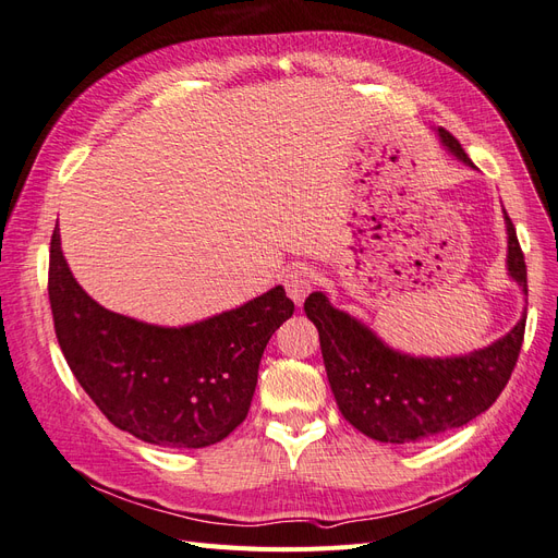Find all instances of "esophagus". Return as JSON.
<instances>
[{
	"instance_id": "34e87169",
	"label": "esophagus",
	"mask_w": 558,
	"mask_h": 558,
	"mask_svg": "<svg viewBox=\"0 0 558 558\" xmlns=\"http://www.w3.org/2000/svg\"><path fill=\"white\" fill-rule=\"evenodd\" d=\"M283 286H286V293H289V298L295 302V305H300V302L310 295L312 286H314V269L300 267V265L291 267L289 272H286Z\"/></svg>"
}]
</instances>
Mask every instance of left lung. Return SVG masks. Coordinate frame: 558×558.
Returning a JSON list of instances; mask_svg holds the SVG:
<instances>
[{
  "label": "left lung",
  "mask_w": 558,
  "mask_h": 558,
  "mask_svg": "<svg viewBox=\"0 0 558 558\" xmlns=\"http://www.w3.org/2000/svg\"><path fill=\"white\" fill-rule=\"evenodd\" d=\"M456 158L472 165L459 140L437 130ZM508 223V269L529 293L526 263L512 218ZM305 314L318 330L328 381L342 416L379 442H416L465 426L486 412L517 365L526 318L492 347L459 359H412L388 349L356 318L335 310L324 293L305 300Z\"/></svg>",
  "instance_id": "1"
}]
</instances>
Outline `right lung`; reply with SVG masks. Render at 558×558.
<instances>
[{"label":"right lung","instance_id":"obj_1","mask_svg":"<svg viewBox=\"0 0 558 558\" xmlns=\"http://www.w3.org/2000/svg\"><path fill=\"white\" fill-rule=\"evenodd\" d=\"M48 300L66 365L116 428L150 445L221 442L248 414L269 337L293 316L283 286L185 328L105 310L81 289L50 238Z\"/></svg>","mask_w":558,"mask_h":558}]
</instances>
